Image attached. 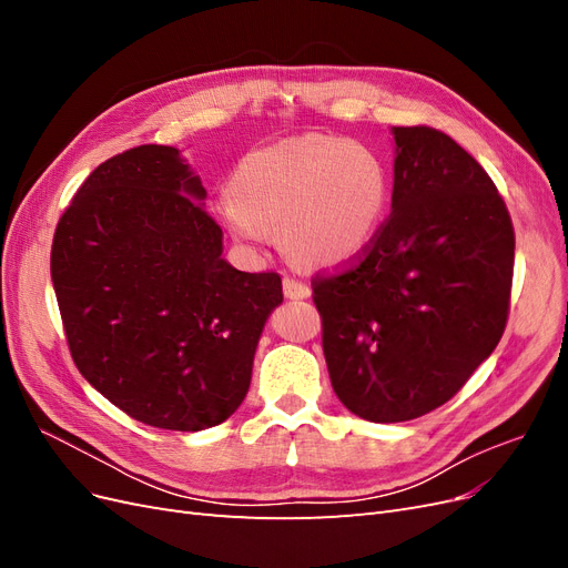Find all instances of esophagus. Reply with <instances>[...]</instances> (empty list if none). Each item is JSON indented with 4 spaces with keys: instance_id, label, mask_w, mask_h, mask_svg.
Instances as JSON below:
<instances>
[{
    "instance_id": "esophagus-1",
    "label": "esophagus",
    "mask_w": 568,
    "mask_h": 568,
    "mask_svg": "<svg viewBox=\"0 0 568 568\" xmlns=\"http://www.w3.org/2000/svg\"><path fill=\"white\" fill-rule=\"evenodd\" d=\"M284 296L286 298H307L311 296V286L294 280V277H284Z\"/></svg>"
}]
</instances>
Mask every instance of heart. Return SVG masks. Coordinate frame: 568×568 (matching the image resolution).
<instances>
[{
    "label": "heart",
    "mask_w": 568,
    "mask_h": 568,
    "mask_svg": "<svg viewBox=\"0 0 568 568\" xmlns=\"http://www.w3.org/2000/svg\"><path fill=\"white\" fill-rule=\"evenodd\" d=\"M388 192L386 165L369 146L303 134L244 156L215 213L239 242L261 248L280 234L291 261L326 270L367 248Z\"/></svg>",
    "instance_id": "1"
}]
</instances>
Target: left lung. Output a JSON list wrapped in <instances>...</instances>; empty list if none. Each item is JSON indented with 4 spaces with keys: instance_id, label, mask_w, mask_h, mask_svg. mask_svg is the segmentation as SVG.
<instances>
[{
    "instance_id": "left-lung-1",
    "label": "left lung",
    "mask_w": 568,
    "mask_h": 568,
    "mask_svg": "<svg viewBox=\"0 0 568 568\" xmlns=\"http://www.w3.org/2000/svg\"><path fill=\"white\" fill-rule=\"evenodd\" d=\"M393 140L390 215L348 267L313 280L334 393L376 424L469 382L505 334L514 274L509 211L471 153L426 125Z\"/></svg>"
}]
</instances>
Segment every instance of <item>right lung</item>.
<instances>
[{
    "label": "right lung",
    "mask_w": 568,
    "mask_h": 568,
    "mask_svg": "<svg viewBox=\"0 0 568 568\" xmlns=\"http://www.w3.org/2000/svg\"><path fill=\"white\" fill-rule=\"evenodd\" d=\"M203 199L175 146H134L82 182L51 244L75 367L125 415L168 432L234 415L257 338L284 301L277 272L222 257Z\"/></svg>",
    "instance_id": "obj_1"
}]
</instances>
